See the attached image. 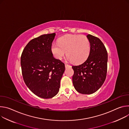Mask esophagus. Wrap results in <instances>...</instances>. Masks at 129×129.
I'll return each instance as SVG.
<instances>
[{
    "mask_svg": "<svg viewBox=\"0 0 129 129\" xmlns=\"http://www.w3.org/2000/svg\"><path fill=\"white\" fill-rule=\"evenodd\" d=\"M65 68H68V67H70L71 66L69 65H68L67 64H65Z\"/></svg>",
    "mask_w": 129,
    "mask_h": 129,
    "instance_id": "34e87169",
    "label": "esophagus"
}]
</instances>
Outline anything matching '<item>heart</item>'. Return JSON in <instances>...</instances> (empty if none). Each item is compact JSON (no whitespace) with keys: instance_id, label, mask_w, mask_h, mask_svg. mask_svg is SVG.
<instances>
[{"instance_id":"obj_1","label":"heart","mask_w":129,"mask_h":129,"mask_svg":"<svg viewBox=\"0 0 129 129\" xmlns=\"http://www.w3.org/2000/svg\"><path fill=\"white\" fill-rule=\"evenodd\" d=\"M58 43H53L51 46V52L57 59L61 60L67 52L68 60L79 64L84 62L89 54L90 44L85 36L67 35L61 38Z\"/></svg>"}]
</instances>
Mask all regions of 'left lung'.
Returning a JSON list of instances; mask_svg holds the SVG:
<instances>
[{
  "label": "left lung",
  "mask_w": 129,
  "mask_h": 129,
  "mask_svg": "<svg viewBox=\"0 0 129 129\" xmlns=\"http://www.w3.org/2000/svg\"><path fill=\"white\" fill-rule=\"evenodd\" d=\"M87 37L90 44L89 56L83 63L72 67L74 70L72 82L79 93L91 94L98 91L105 81L108 53L100 39L91 35Z\"/></svg>",
  "instance_id": "1"
}]
</instances>
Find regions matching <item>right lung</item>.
<instances>
[{
	"mask_svg": "<svg viewBox=\"0 0 129 129\" xmlns=\"http://www.w3.org/2000/svg\"><path fill=\"white\" fill-rule=\"evenodd\" d=\"M56 33L42 35L30 40L24 48L21 66L24 81L37 96L50 99L59 92L64 64L51 51Z\"/></svg>",
	"mask_w": 129,
	"mask_h": 129,
	"instance_id": "right-lung-1",
	"label": "right lung"
}]
</instances>
